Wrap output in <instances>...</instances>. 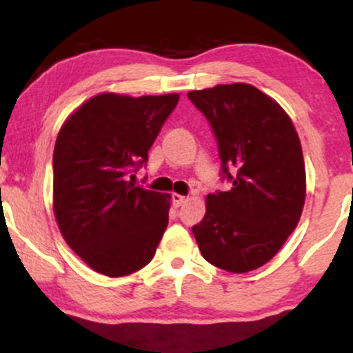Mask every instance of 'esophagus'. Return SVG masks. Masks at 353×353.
<instances>
[{
    "mask_svg": "<svg viewBox=\"0 0 353 353\" xmlns=\"http://www.w3.org/2000/svg\"><path fill=\"white\" fill-rule=\"evenodd\" d=\"M171 201H172L174 208H179V205H182L185 201H188V197H184V196H181V194L174 192L172 196H171Z\"/></svg>",
    "mask_w": 353,
    "mask_h": 353,
    "instance_id": "esophagus-1",
    "label": "esophagus"
}]
</instances>
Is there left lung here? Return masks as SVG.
Masks as SVG:
<instances>
[{"label":"left lung","instance_id":"left-lung-1","mask_svg":"<svg viewBox=\"0 0 353 353\" xmlns=\"http://www.w3.org/2000/svg\"><path fill=\"white\" fill-rule=\"evenodd\" d=\"M217 141L229 190L208 196L192 228L202 257L228 272L259 269L297 228L305 165L297 132L272 98L250 84H219L188 94Z\"/></svg>","mask_w":353,"mask_h":353}]
</instances>
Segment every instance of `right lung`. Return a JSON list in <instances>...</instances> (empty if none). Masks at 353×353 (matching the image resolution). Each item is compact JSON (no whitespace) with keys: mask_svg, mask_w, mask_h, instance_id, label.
I'll return each mask as SVG.
<instances>
[{"mask_svg":"<svg viewBox=\"0 0 353 353\" xmlns=\"http://www.w3.org/2000/svg\"><path fill=\"white\" fill-rule=\"evenodd\" d=\"M179 94L94 96L61 128L52 154L54 216L64 241L96 272L123 277L152 261L169 196L134 185V172Z\"/></svg>","mask_w":353,"mask_h":353,"instance_id":"add662e5","label":"right lung"}]
</instances>
